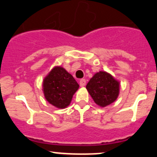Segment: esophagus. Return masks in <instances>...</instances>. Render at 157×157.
<instances>
[{
    "mask_svg": "<svg viewBox=\"0 0 157 157\" xmlns=\"http://www.w3.org/2000/svg\"><path fill=\"white\" fill-rule=\"evenodd\" d=\"M79 84H80L81 86H85L86 85V80H85V79H84V78L81 79V80L79 81Z\"/></svg>",
    "mask_w": 157,
    "mask_h": 157,
    "instance_id": "1",
    "label": "esophagus"
}]
</instances>
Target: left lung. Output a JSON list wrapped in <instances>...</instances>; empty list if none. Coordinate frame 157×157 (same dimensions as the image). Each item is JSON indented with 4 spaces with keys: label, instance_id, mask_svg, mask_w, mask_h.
<instances>
[{
    "label": "left lung",
    "instance_id": "8db88e82",
    "mask_svg": "<svg viewBox=\"0 0 157 157\" xmlns=\"http://www.w3.org/2000/svg\"><path fill=\"white\" fill-rule=\"evenodd\" d=\"M86 88L95 104L102 107L113 103L119 94V82L106 72L95 73Z\"/></svg>",
    "mask_w": 157,
    "mask_h": 157
}]
</instances>
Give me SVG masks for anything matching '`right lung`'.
<instances>
[{
	"label": "right lung",
	"mask_w": 157,
	"mask_h": 157,
	"mask_svg": "<svg viewBox=\"0 0 157 157\" xmlns=\"http://www.w3.org/2000/svg\"><path fill=\"white\" fill-rule=\"evenodd\" d=\"M78 86L72 75L63 67H56L44 79V95L50 104L63 109L70 104Z\"/></svg>",
	"instance_id": "1"
}]
</instances>
